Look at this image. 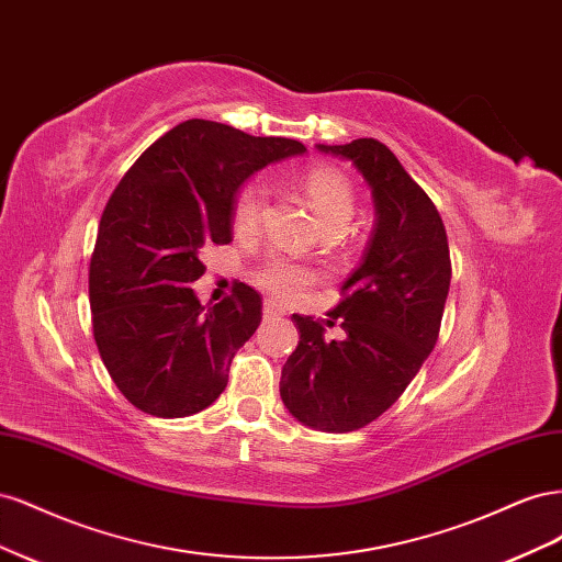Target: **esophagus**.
Listing matches in <instances>:
<instances>
[{"label": "esophagus", "mask_w": 562, "mask_h": 562, "mask_svg": "<svg viewBox=\"0 0 562 562\" xmlns=\"http://www.w3.org/2000/svg\"><path fill=\"white\" fill-rule=\"evenodd\" d=\"M262 314H265V318H281V316H285V310L281 307V304H277L274 300H265Z\"/></svg>", "instance_id": "1"}]
</instances>
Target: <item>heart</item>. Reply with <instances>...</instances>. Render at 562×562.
Returning <instances> with one entry per match:
<instances>
[{
	"instance_id": "1",
	"label": "heart",
	"mask_w": 562,
	"mask_h": 562,
	"mask_svg": "<svg viewBox=\"0 0 562 562\" xmlns=\"http://www.w3.org/2000/svg\"><path fill=\"white\" fill-rule=\"evenodd\" d=\"M302 192L307 196L310 206L321 223V227H328L335 223L349 220L353 209V196L349 182L339 176L333 168H312L300 180ZM267 206V192L258 182L246 184L236 196L234 203V229L236 234L248 236L255 234L262 223ZM260 285H265L269 293L283 300H295L302 295L304 288L312 281V271L297 267L285 260H269L258 274Z\"/></svg>"
}]
</instances>
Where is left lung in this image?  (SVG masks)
I'll list each match as a JSON object with an SVG mask.
<instances>
[{
	"instance_id": "left-lung-1",
	"label": "left lung",
	"mask_w": 562,
	"mask_h": 562,
	"mask_svg": "<svg viewBox=\"0 0 562 562\" xmlns=\"http://www.w3.org/2000/svg\"><path fill=\"white\" fill-rule=\"evenodd\" d=\"M316 149L359 171L370 187L375 227L333 310L345 337L328 339L318 321L293 314L300 342L281 370L279 391L304 427L347 434L389 411L434 351L452 269L443 220L394 151L375 138Z\"/></svg>"
}]
</instances>
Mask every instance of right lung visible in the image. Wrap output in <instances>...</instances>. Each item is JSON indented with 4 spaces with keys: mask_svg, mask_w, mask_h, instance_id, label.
<instances>
[{
    "mask_svg": "<svg viewBox=\"0 0 562 562\" xmlns=\"http://www.w3.org/2000/svg\"><path fill=\"white\" fill-rule=\"evenodd\" d=\"M291 138H255L227 124L187 119L151 143L116 184L100 217L89 269L93 337L110 378L143 413H201L262 318L246 283L201 304V250L232 241L241 184L267 164L304 155Z\"/></svg>",
    "mask_w": 562,
    "mask_h": 562,
    "instance_id": "1",
    "label": "right lung"
}]
</instances>
